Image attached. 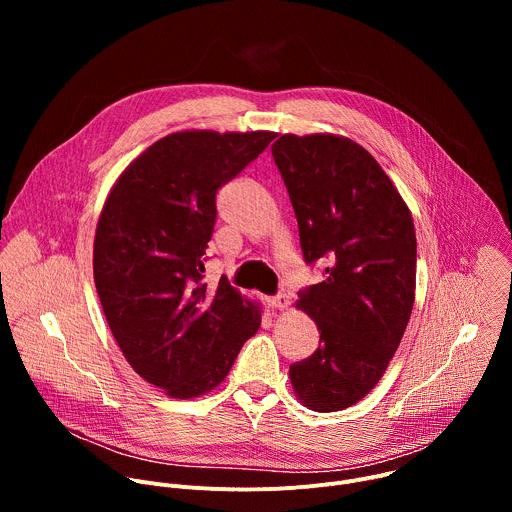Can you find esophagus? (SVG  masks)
<instances>
[{
    "instance_id": "obj_1",
    "label": "esophagus",
    "mask_w": 512,
    "mask_h": 512,
    "mask_svg": "<svg viewBox=\"0 0 512 512\" xmlns=\"http://www.w3.org/2000/svg\"><path fill=\"white\" fill-rule=\"evenodd\" d=\"M289 304H291V300H289L287 294H279L275 298H267V306L273 308V310H287Z\"/></svg>"
}]
</instances>
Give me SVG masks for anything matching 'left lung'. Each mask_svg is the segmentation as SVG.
Instances as JSON below:
<instances>
[{"instance_id": "obj_1", "label": "left lung", "mask_w": 512, "mask_h": 512, "mask_svg": "<svg viewBox=\"0 0 512 512\" xmlns=\"http://www.w3.org/2000/svg\"><path fill=\"white\" fill-rule=\"evenodd\" d=\"M271 154L304 259L328 263L296 302L320 344L291 364L289 381L304 407L342 411L377 387L405 334L417 261L411 210L379 162L344 135L283 133Z\"/></svg>"}]
</instances>
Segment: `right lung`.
Returning a JSON list of instances; mask_svg holds the SVG:
<instances>
[{"instance_id": "1", "label": "right lung", "mask_w": 512, "mask_h": 512, "mask_svg": "<svg viewBox=\"0 0 512 512\" xmlns=\"http://www.w3.org/2000/svg\"><path fill=\"white\" fill-rule=\"evenodd\" d=\"M275 131L184 129L143 150L109 190L93 245L97 294L131 369L174 399L221 385L261 326L227 277L202 283L216 192Z\"/></svg>"}]
</instances>
